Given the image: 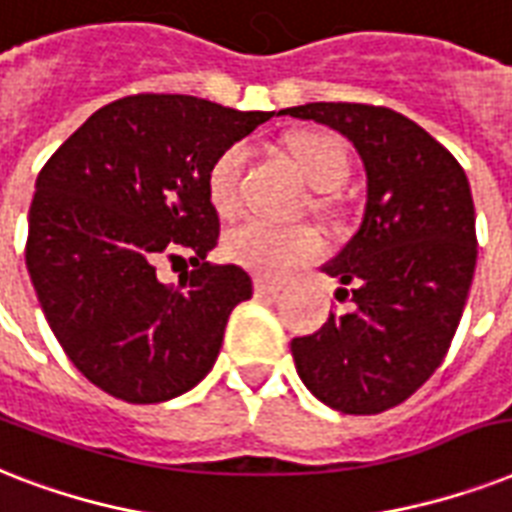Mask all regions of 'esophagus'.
I'll return each instance as SVG.
<instances>
[{
	"label": "esophagus",
	"mask_w": 512,
	"mask_h": 512,
	"mask_svg": "<svg viewBox=\"0 0 512 512\" xmlns=\"http://www.w3.org/2000/svg\"><path fill=\"white\" fill-rule=\"evenodd\" d=\"M253 291H256V296H275V293L283 291V283H275V280H256L253 283Z\"/></svg>",
	"instance_id": "34e87169"
}]
</instances>
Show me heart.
<instances>
[{
  "label": "heart",
  "mask_w": 512,
  "mask_h": 512,
  "mask_svg": "<svg viewBox=\"0 0 512 512\" xmlns=\"http://www.w3.org/2000/svg\"><path fill=\"white\" fill-rule=\"evenodd\" d=\"M296 168L320 192H334L347 178V152L339 138L328 133H296L288 138ZM243 146H229L216 157L208 170V197L219 213H232L240 202V170ZM224 253L237 267L261 277H285L299 267H307L326 253V243L318 229L307 224H275L251 219L229 229L224 237Z\"/></svg>",
  "instance_id": "b5f03b06"
}]
</instances>
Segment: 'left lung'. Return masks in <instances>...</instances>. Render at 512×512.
I'll list each match as a JSON object with an SVG mask.
<instances>
[{
  "instance_id": "1",
  "label": "left lung",
  "mask_w": 512,
  "mask_h": 512,
  "mask_svg": "<svg viewBox=\"0 0 512 512\" xmlns=\"http://www.w3.org/2000/svg\"><path fill=\"white\" fill-rule=\"evenodd\" d=\"M355 144L368 176L358 235L323 272L352 310L291 342L307 390L342 414H382L441 366L473 283L478 237L462 165L425 128L387 106L283 109Z\"/></svg>"
}]
</instances>
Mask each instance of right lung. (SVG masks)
Returning <instances> with one entry per match:
<instances>
[{
    "instance_id": "1",
    "label": "right lung",
    "mask_w": 512,
    "mask_h": 512,
    "mask_svg": "<svg viewBox=\"0 0 512 512\" xmlns=\"http://www.w3.org/2000/svg\"><path fill=\"white\" fill-rule=\"evenodd\" d=\"M272 112L138 93L101 106L45 162L29 208L26 267L55 339L85 379L128 403L192 390L219 358L248 272L216 267L208 170ZM193 253L178 284L162 258Z\"/></svg>"
}]
</instances>
